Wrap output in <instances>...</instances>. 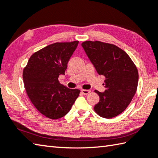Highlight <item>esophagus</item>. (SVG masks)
I'll use <instances>...</instances> for the list:
<instances>
[{"label":"esophagus","mask_w":158,"mask_h":158,"mask_svg":"<svg viewBox=\"0 0 158 158\" xmlns=\"http://www.w3.org/2000/svg\"><path fill=\"white\" fill-rule=\"evenodd\" d=\"M81 92L82 93V94L87 95L90 93L91 90H89V89H82V90H81Z\"/></svg>","instance_id":"obj_1"}]
</instances>
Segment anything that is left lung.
<instances>
[{
    "label": "left lung",
    "mask_w": 158,
    "mask_h": 158,
    "mask_svg": "<svg viewBox=\"0 0 158 158\" xmlns=\"http://www.w3.org/2000/svg\"><path fill=\"white\" fill-rule=\"evenodd\" d=\"M81 45L97 73L106 78V90L95 91L100 101L94 111L102 118L115 117L126 109L135 94L138 69L127 53L114 44L85 41Z\"/></svg>",
    "instance_id": "left-lung-1"
}]
</instances>
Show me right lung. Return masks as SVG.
<instances>
[{
  "label": "right lung",
  "instance_id": "add662e5",
  "mask_svg": "<svg viewBox=\"0 0 158 158\" xmlns=\"http://www.w3.org/2000/svg\"><path fill=\"white\" fill-rule=\"evenodd\" d=\"M78 41L56 43L34 53L23 70L27 94L40 114L56 120L68 114L78 97L79 89L61 85L67 63L77 48Z\"/></svg>",
  "mask_w": 158,
  "mask_h": 158
}]
</instances>
